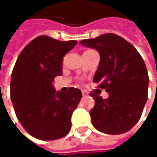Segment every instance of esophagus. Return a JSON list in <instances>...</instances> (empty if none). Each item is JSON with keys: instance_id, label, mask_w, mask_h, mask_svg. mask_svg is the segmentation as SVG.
<instances>
[{"instance_id": "esophagus-1", "label": "esophagus", "mask_w": 157, "mask_h": 157, "mask_svg": "<svg viewBox=\"0 0 157 157\" xmlns=\"http://www.w3.org/2000/svg\"><path fill=\"white\" fill-rule=\"evenodd\" d=\"M82 96H86V95H88L87 92H86V91H84V90H82Z\"/></svg>"}]
</instances>
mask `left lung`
Wrapping results in <instances>:
<instances>
[{
    "instance_id": "obj_1",
    "label": "left lung",
    "mask_w": 157,
    "mask_h": 157,
    "mask_svg": "<svg viewBox=\"0 0 157 157\" xmlns=\"http://www.w3.org/2000/svg\"><path fill=\"white\" fill-rule=\"evenodd\" d=\"M100 54L94 82H100L109 97L90 94L94 106L90 111L93 125L100 132L120 135L129 131L141 117L147 101L149 78L137 50L124 38L105 33L80 42Z\"/></svg>"
}]
</instances>
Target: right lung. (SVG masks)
I'll list each match as a JSON object with an SVG mask.
<instances>
[{
  "label": "right lung",
  "instance_id": "1",
  "mask_svg": "<svg viewBox=\"0 0 157 157\" xmlns=\"http://www.w3.org/2000/svg\"><path fill=\"white\" fill-rule=\"evenodd\" d=\"M77 44L42 35L20 53L12 74L11 99L16 116L33 137L50 141L65 136L82 92L70 87L56 92L53 79L63 75V58Z\"/></svg>",
  "mask_w": 157,
  "mask_h": 157
}]
</instances>
